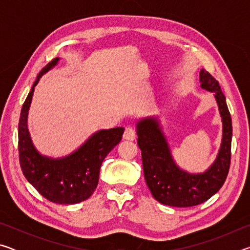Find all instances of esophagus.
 <instances>
[{
  "instance_id": "1",
  "label": "esophagus",
  "mask_w": 250,
  "mask_h": 250,
  "mask_svg": "<svg viewBox=\"0 0 250 250\" xmlns=\"http://www.w3.org/2000/svg\"><path fill=\"white\" fill-rule=\"evenodd\" d=\"M124 139H125V140H130V141L134 140V139H135V130L132 128V126H126V128L125 129Z\"/></svg>"
}]
</instances>
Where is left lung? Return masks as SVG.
<instances>
[{
    "instance_id": "1",
    "label": "left lung",
    "mask_w": 250,
    "mask_h": 250,
    "mask_svg": "<svg viewBox=\"0 0 250 250\" xmlns=\"http://www.w3.org/2000/svg\"><path fill=\"white\" fill-rule=\"evenodd\" d=\"M200 82L203 89L214 92L223 120L221 149L216 161L205 173L189 174L176 167L166 138L153 118L137 125L146 182L153 197L164 205L191 207L202 204L221 189L229 172L232 128L225 96L208 71L201 70Z\"/></svg>"
}]
</instances>
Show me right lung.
Wrapping results in <instances>:
<instances>
[{"instance_id": "right-lung-1", "label": "right lung", "mask_w": 250, "mask_h": 250, "mask_svg": "<svg viewBox=\"0 0 250 250\" xmlns=\"http://www.w3.org/2000/svg\"><path fill=\"white\" fill-rule=\"evenodd\" d=\"M53 59L33 83L23 104L19 122V158L24 176L42 196L56 204H76L91 196L98 185L99 171L105 156L121 141L124 128L100 130L83 146L66 158L49 159L33 146L27 131V113L34 87L46 71L57 64Z\"/></svg>"}]
</instances>
